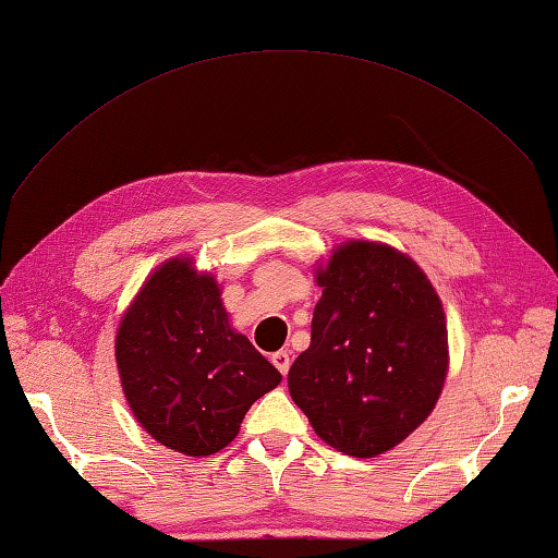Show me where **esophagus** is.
<instances>
[{"instance_id": "obj_1", "label": "esophagus", "mask_w": 558, "mask_h": 558, "mask_svg": "<svg viewBox=\"0 0 558 558\" xmlns=\"http://www.w3.org/2000/svg\"><path fill=\"white\" fill-rule=\"evenodd\" d=\"M270 362L276 364V369H278L282 376H286V374L290 372V354H288V352H276V354L270 356Z\"/></svg>"}]
</instances>
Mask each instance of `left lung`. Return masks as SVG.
I'll return each mask as SVG.
<instances>
[{"instance_id": "8db88e82", "label": "left lung", "mask_w": 558, "mask_h": 558, "mask_svg": "<svg viewBox=\"0 0 558 558\" xmlns=\"http://www.w3.org/2000/svg\"><path fill=\"white\" fill-rule=\"evenodd\" d=\"M310 347L288 389L327 446L374 458L436 409L448 376L442 302L418 263L379 241H344L317 263Z\"/></svg>"}]
</instances>
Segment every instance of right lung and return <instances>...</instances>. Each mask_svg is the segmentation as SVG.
I'll return each instance as SVG.
<instances>
[{
	"instance_id": "1",
	"label": "right lung",
	"mask_w": 558,
	"mask_h": 558,
	"mask_svg": "<svg viewBox=\"0 0 558 558\" xmlns=\"http://www.w3.org/2000/svg\"><path fill=\"white\" fill-rule=\"evenodd\" d=\"M116 362L140 426L189 458L214 456L280 372L233 329L211 272L177 256L149 272L120 317Z\"/></svg>"
}]
</instances>
